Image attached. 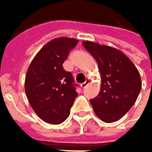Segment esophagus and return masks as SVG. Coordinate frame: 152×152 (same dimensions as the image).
<instances>
[{"instance_id": "34e87169", "label": "esophagus", "mask_w": 152, "mask_h": 152, "mask_svg": "<svg viewBox=\"0 0 152 152\" xmlns=\"http://www.w3.org/2000/svg\"><path fill=\"white\" fill-rule=\"evenodd\" d=\"M89 83H90V80H89V79H87L85 83H82V84H81V87H82L83 88H86V87H87V86L88 85Z\"/></svg>"}]
</instances>
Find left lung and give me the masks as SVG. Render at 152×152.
<instances>
[{"mask_svg": "<svg viewBox=\"0 0 152 152\" xmlns=\"http://www.w3.org/2000/svg\"><path fill=\"white\" fill-rule=\"evenodd\" d=\"M83 45L95 58L101 74L100 91L90 103L102 121L115 122L131 109L140 93V73L119 50L88 41Z\"/></svg>", "mask_w": 152, "mask_h": 152, "instance_id": "8db88e82", "label": "left lung"}]
</instances>
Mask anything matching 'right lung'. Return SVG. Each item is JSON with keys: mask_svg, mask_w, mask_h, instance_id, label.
I'll return each mask as SVG.
<instances>
[{"mask_svg": "<svg viewBox=\"0 0 152 152\" xmlns=\"http://www.w3.org/2000/svg\"><path fill=\"white\" fill-rule=\"evenodd\" d=\"M77 43L78 40L68 37L52 40L38 52L27 70L25 94L32 109L44 122H64L78 95L71 72L63 67Z\"/></svg>", "mask_w": 152, "mask_h": 152, "instance_id": "add662e5", "label": "right lung"}]
</instances>
